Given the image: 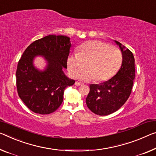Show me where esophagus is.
<instances>
[{
  "instance_id": "1",
  "label": "esophagus",
  "mask_w": 156,
  "mask_h": 156,
  "mask_svg": "<svg viewBox=\"0 0 156 156\" xmlns=\"http://www.w3.org/2000/svg\"><path fill=\"white\" fill-rule=\"evenodd\" d=\"M81 84H82V83H81V82H79V81H76V82H75V85L76 86H80Z\"/></svg>"
}]
</instances>
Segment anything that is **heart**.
I'll return each mask as SVG.
<instances>
[{"mask_svg":"<svg viewBox=\"0 0 156 156\" xmlns=\"http://www.w3.org/2000/svg\"><path fill=\"white\" fill-rule=\"evenodd\" d=\"M123 63V54L119 48L106 42L91 40L81 44L78 52L68 58V71L75 78L86 68L80 76L81 80H94L102 82L109 80L118 73Z\"/></svg>","mask_w":156,"mask_h":156,"instance_id":"1","label":"heart"}]
</instances>
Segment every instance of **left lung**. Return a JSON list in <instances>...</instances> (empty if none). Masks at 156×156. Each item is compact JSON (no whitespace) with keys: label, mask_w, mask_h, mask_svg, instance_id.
<instances>
[{"label":"left lung","mask_w":156,"mask_h":156,"mask_svg":"<svg viewBox=\"0 0 156 156\" xmlns=\"http://www.w3.org/2000/svg\"><path fill=\"white\" fill-rule=\"evenodd\" d=\"M123 54V63L118 73L100 84H90L86 98L88 108L99 116L111 114L119 109L131 94L135 77V58L128 49L115 41Z\"/></svg>","instance_id":"8db88e82"}]
</instances>
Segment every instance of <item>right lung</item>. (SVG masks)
Segmentation results:
<instances>
[{
    "instance_id": "add662e5",
    "label": "right lung",
    "mask_w": 156,
    "mask_h": 156,
    "mask_svg": "<svg viewBox=\"0 0 156 156\" xmlns=\"http://www.w3.org/2000/svg\"><path fill=\"white\" fill-rule=\"evenodd\" d=\"M70 37L49 35L37 40L26 48L18 62L16 72L17 93L21 100L36 114H49L61 106L66 87L75 81L65 75L70 54ZM38 55L44 56L48 65L39 71L32 61Z\"/></svg>"
}]
</instances>
